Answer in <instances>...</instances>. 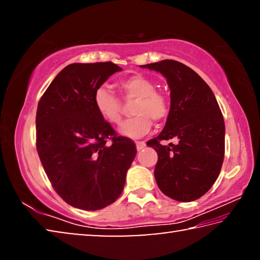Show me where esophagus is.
Returning a JSON list of instances; mask_svg holds the SVG:
<instances>
[{
  "instance_id": "34e87169",
  "label": "esophagus",
  "mask_w": 260,
  "mask_h": 260,
  "mask_svg": "<svg viewBox=\"0 0 260 260\" xmlns=\"http://www.w3.org/2000/svg\"><path fill=\"white\" fill-rule=\"evenodd\" d=\"M146 147V143H144V141H136V149L138 150H142V149Z\"/></svg>"
}]
</instances>
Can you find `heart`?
I'll return each instance as SVG.
<instances>
[{
    "instance_id": "1",
    "label": "heart",
    "mask_w": 260,
    "mask_h": 260,
    "mask_svg": "<svg viewBox=\"0 0 260 260\" xmlns=\"http://www.w3.org/2000/svg\"><path fill=\"white\" fill-rule=\"evenodd\" d=\"M118 89L126 101L135 100L132 107L131 119L120 126L119 132L128 138H140L147 134L152 120L165 119L170 112V102L160 91L155 90L156 85L150 79L134 74L117 83ZM94 105L101 117L112 125H119L122 119L120 100L105 87H99L94 93Z\"/></svg>"
}]
</instances>
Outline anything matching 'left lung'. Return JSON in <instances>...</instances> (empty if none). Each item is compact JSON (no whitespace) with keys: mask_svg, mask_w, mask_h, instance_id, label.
Wrapping results in <instances>:
<instances>
[{"mask_svg":"<svg viewBox=\"0 0 260 260\" xmlns=\"http://www.w3.org/2000/svg\"><path fill=\"white\" fill-rule=\"evenodd\" d=\"M142 68L160 72L171 89L164 129L147 142L158 153L156 182L175 201L199 200L213 186L222 166L225 121L221 110L208 83L180 61L165 59ZM171 138H177L178 143H160Z\"/></svg>","mask_w":260,"mask_h":260,"instance_id":"obj_1","label":"left lung"}]
</instances>
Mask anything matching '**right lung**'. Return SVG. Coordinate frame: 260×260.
<instances>
[{"instance_id":"1","label":"right lung","mask_w":260,"mask_h":260,"mask_svg":"<svg viewBox=\"0 0 260 260\" xmlns=\"http://www.w3.org/2000/svg\"><path fill=\"white\" fill-rule=\"evenodd\" d=\"M121 68L74 63L57 74L39 101L37 150L55 191L74 208L95 211L121 195L135 143L100 116L95 90Z\"/></svg>"}]
</instances>
